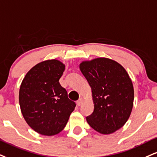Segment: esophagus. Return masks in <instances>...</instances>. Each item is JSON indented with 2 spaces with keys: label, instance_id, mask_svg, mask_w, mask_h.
Instances as JSON below:
<instances>
[{
  "label": "esophagus",
  "instance_id": "1",
  "mask_svg": "<svg viewBox=\"0 0 157 157\" xmlns=\"http://www.w3.org/2000/svg\"><path fill=\"white\" fill-rule=\"evenodd\" d=\"M82 101H83V99H82V98H80V99H79L78 101H77V106H80V105H82Z\"/></svg>",
  "mask_w": 157,
  "mask_h": 157
}]
</instances>
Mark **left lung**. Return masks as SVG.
I'll return each instance as SVG.
<instances>
[{"label": "left lung", "mask_w": 157, "mask_h": 157, "mask_svg": "<svg viewBox=\"0 0 157 157\" xmlns=\"http://www.w3.org/2000/svg\"><path fill=\"white\" fill-rule=\"evenodd\" d=\"M80 69L91 88L94 104L87 122L104 135L119 129L129 119L134 101L132 82L125 69L106 58L82 62Z\"/></svg>", "instance_id": "left-lung-1"}]
</instances>
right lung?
Listing matches in <instances>:
<instances>
[{"mask_svg": "<svg viewBox=\"0 0 157 157\" xmlns=\"http://www.w3.org/2000/svg\"><path fill=\"white\" fill-rule=\"evenodd\" d=\"M64 69V64L58 60L41 62L26 74L20 86L22 116L41 135L52 136L61 132L76 107L59 82Z\"/></svg>", "mask_w": 157, "mask_h": 157, "instance_id": "1", "label": "right lung"}]
</instances>
